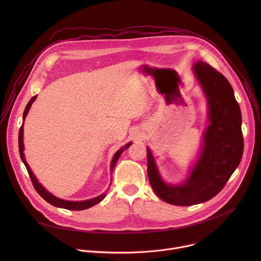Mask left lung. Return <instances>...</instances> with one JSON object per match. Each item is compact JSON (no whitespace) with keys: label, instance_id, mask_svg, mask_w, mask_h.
I'll use <instances>...</instances> for the list:
<instances>
[{"label":"left lung","instance_id":"obj_1","mask_svg":"<svg viewBox=\"0 0 261 261\" xmlns=\"http://www.w3.org/2000/svg\"><path fill=\"white\" fill-rule=\"evenodd\" d=\"M193 74L207 102V126L195 163L179 184L166 182L150 147L147 175L154 192L165 202L193 205L212 199L238 168L244 150L242 115L229 82L208 64L198 61Z\"/></svg>","mask_w":261,"mask_h":261}]
</instances>
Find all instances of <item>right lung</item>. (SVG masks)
I'll return each mask as SVG.
<instances>
[{
  "label": "right lung",
  "instance_id": "add662e5",
  "mask_svg": "<svg viewBox=\"0 0 261 261\" xmlns=\"http://www.w3.org/2000/svg\"><path fill=\"white\" fill-rule=\"evenodd\" d=\"M37 96H34L30 102L27 104L25 108H24V111H23V116H22V125L19 129V134H18V148H19V155H20V158H21V161L23 162L28 172H29V175L31 177V180L34 185V188L35 190L38 192V194L44 199L46 200L48 203H50L51 205L54 206H57V207H61V208H66V210H70V211H83V210H87V208H90L92 207L93 205L99 203L106 195V191L102 194H100L99 196L97 197H94V198H91V199H87V200H83V201H70V200H65V199H62V198H59L55 195H53L50 192H48L43 186L38 181V179H37V177L35 176V174L33 173L32 169L30 168L29 164L27 163L25 161V157H24V154H23V150H24V145H23V122L25 120V117L28 116V113L29 110L33 104V102L36 100ZM132 144V142H128L127 144H125L123 147H121L120 150H118L113 158V160H111L110 162V173H113L114 169H115V166H116V163L118 162L120 156L122 155V153L124 152V150H126V148H128L130 145Z\"/></svg>",
  "mask_w": 261,
  "mask_h": 261
}]
</instances>
